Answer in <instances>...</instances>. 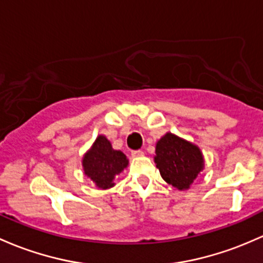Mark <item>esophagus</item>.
Instances as JSON below:
<instances>
[{
    "label": "esophagus",
    "instance_id": "34e87169",
    "mask_svg": "<svg viewBox=\"0 0 263 263\" xmlns=\"http://www.w3.org/2000/svg\"><path fill=\"white\" fill-rule=\"evenodd\" d=\"M131 155L134 157H140V156H143V151L142 150H134L131 153Z\"/></svg>",
    "mask_w": 263,
    "mask_h": 263
}]
</instances>
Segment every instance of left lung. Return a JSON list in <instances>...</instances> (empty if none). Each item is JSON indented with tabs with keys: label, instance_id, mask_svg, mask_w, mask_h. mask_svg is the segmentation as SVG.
Instances as JSON below:
<instances>
[{
	"label": "left lung",
	"instance_id": "8db88e82",
	"mask_svg": "<svg viewBox=\"0 0 263 263\" xmlns=\"http://www.w3.org/2000/svg\"><path fill=\"white\" fill-rule=\"evenodd\" d=\"M155 162L162 179L180 190L190 186L204 165L197 146L171 134L157 142Z\"/></svg>",
	"mask_w": 263,
	"mask_h": 263
}]
</instances>
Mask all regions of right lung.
<instances>
[{
	"mask_svg": "<svg viewBox=\"0 0 263 263\" xmlns=\"http://www.w3.org/2000/svg\"><path fill=\"white\" fill-rule=\"evenodd\" d=\"M128 164L126 155L116 151L104 136L96 140L93 147L85 154L83 159V167L85 175L89 176L102 189L113 186V179Z\"/></svg>",
	"mask_w": 263,
	"mask_h": 263,
	"instance_id": "1",
	"label": "right lung"
}]
</instances>
